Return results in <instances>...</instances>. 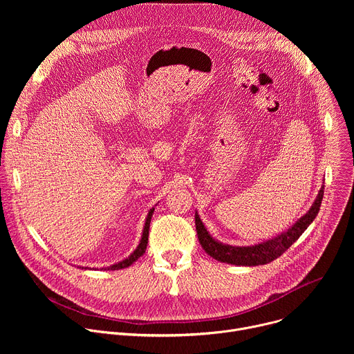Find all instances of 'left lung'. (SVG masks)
Returning a JSON list of instances; mask_svg holds the SVG:
<instances>
[{
	"mask_svg": "<svg viewBox=\"0 0 354 354\" xmlns=\"http://www.w3.org/2000/svg\"><path fill=\"white\" fill-rule=\"evenodd\" d=\"M324 197V186L321 187L317 200L314 201L313 207L308 210L306 216H302L290 230L283 232L281 235L269 239L266 242L254 245V246H231L224 245L218 241H216L206 230V227L201 223L198 216H194L196 223V231L200 245L207 252L210 257H213L216 261L238 265V266H258V265H266L279 257H281L284 252L302 235L308 225L314 221L317 217L321 203Z\"/></svg>",
	"mask_w": 354,
	"mask_h": 354,
	"instance_id": "1",
	"label": "left lung"
}]
</instances>
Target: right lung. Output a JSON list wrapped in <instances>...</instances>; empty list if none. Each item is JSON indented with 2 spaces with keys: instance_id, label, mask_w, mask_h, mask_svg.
<instances>
[{
  "instance_id": "add662e5",
  "label": "right lung",
  "mask_w": 354,
  "mask_h": 354,
  "mask_svg": "<svg viewBox=\"0 0 354 354\" xmlns=\"http://www.w3.org/2000/svg\"><path fill=\"white\" fill-rule=\"evenodd\" d=\"M153 213H154V209H151V210L148 212V216H147V220H145V224H144L142 236H141V241H140L137 249L133 252V254H131L127 259H124V261H122V262H119V263H116V265H112V266L108 268V269L119 270V269L129 268V266L133 265L140 257H142V254H144L145 249H147V243H148V231H149V223H151V217H153Z\"/></svg>"
}]
</instances>
